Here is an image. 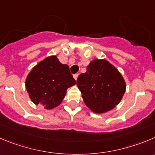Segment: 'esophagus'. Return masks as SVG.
I'll use <instances>...</instances> for the list:
<instances>
[{
  "label": "esophagus",
  "instance_id": "esophagus-1",
  "mask_svg": "<svg viewBox=\"0 0 155 155\" xmlns=\"http://www.w3.org/2000/svg\"><path fill=\"white\" fill-rule=\"evenodd\" d=\"M78 76H79V74H77V73H76V74L73 75V78H74V79H75V80H76V79H77Z\"/></svg>",
  "mask_w": 155,
  "mask_h": 155
}]
</instances>
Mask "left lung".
Returning <instances> with one entry per match:
<instances>
[{"label": "left lung", "mask_w": 155, "mask_h": 155, "mask_svg": "<svg viewBox=\"0 0 155 155\" xmlns=\"http://www.w3.org/2000/svg\"><path fill=\"white\" fill-rule=\"evenodd\" d=\"M76 85L86 106L95 114L115 108L126 90L125 79L115 66L105 59H95L81 73Z\"/></svg>", "instance_id": "1"}]
</instances>
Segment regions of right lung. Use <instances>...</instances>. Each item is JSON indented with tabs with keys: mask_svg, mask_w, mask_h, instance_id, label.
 <instances>
[{
	"mask_svg": "<svg viewBox=\"0 0 155 155\" xmlns=\"http://www.w3.org/2000/svg\"><path fill=\"white\" fill-rule=\"evenodd\" d=\"M76 85L68 65L56 56H50L39 62L27 75L25 86L30 100L47 110L59 106L68 88Z\"/></svg>",
	"mask_w": 155,
	"mask_h": 155,
	"instance_id": "1",
	"label": "right lung"
}]
</instances>
